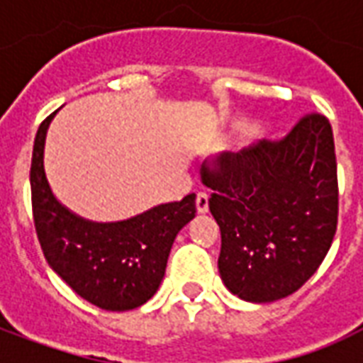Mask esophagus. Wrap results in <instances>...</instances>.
Returning a JSON list of instances; mask_svg holds the SVG:
<instances>
[{"label": "esophagus", "mask_w": 363, "mask_h": 363, "mask_svg": "<svg viewBox=\"0 0 363 363\" xmlns=\"http://www.w3.org/2000/svg\"><path fill=\"white\" fill-rule=\"evenodd\" d=\"M196 210L198 213L208 212V194L206 192H198L196 194Z\"/></svg>", "instance_id": "obj_1"}]
</instances>
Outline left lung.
<instances>
[{
    "label": "left lung",
    "mask_w": 363,
    "mask_h": 363,
    "mask_svg": "<svg viewBox=\"0 0 363 363\" xmlns=\"http://www.w3.org/2000/svg\"><path fill=\"white\" fill-rule=\"evenodd\" d=\"M221 231L225 288L252 303L294 294L317 272L338 223L333 128L311 112L280 142L221 153L202 165Z\"/></svg>",
    "instance_id": "1"
}]
</instances>
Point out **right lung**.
I'll use <instances>...</instances> for the list:
<instances>
[{
    "label": "right lung",
    "mask_w": 363,
    "mask_h": 363,
    "mask_svg": "<svg viewBox=\"0 0 363 363\" xmlns=\"http://www.w3.org/2000/svg\"><path fill=\"white\" fill-rule=\"evenodd\" d=\"M56 112L38 126L30 163L33 218L44 259L89 303L106 311L135 309L157 291L174 237L196 213V194L108 223L69 212L44 173V142Z\"/></svg>",
    "instance_id": "obj_1"
}]
</instances>
